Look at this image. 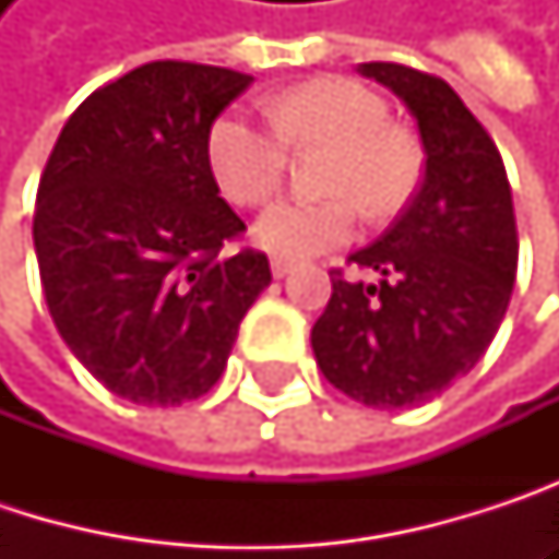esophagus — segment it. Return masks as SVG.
Wrapping results in <instances>:
<instances>
[{
	"label": "esophagus",
	"instance_id": "1",
	"mask_svg": "<svg viewBox=\"0 0 559 559\" xmlns=\"http://www.w3.org/2000/svg\"><path fill=\"white\" fill-rule=\"evenodd\" d=\"M290 269H294V265H290L287 259H272V275H275V278H284V275H290Z\"/></svg>",
	"mask_w": 559,
	"mask_h": 559
}]
</instances>
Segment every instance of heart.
<instances>
[{
  "instance_id": "1",
  "label": "heart",
  "mask_w": 559,
  "mask_h": 559,
  "mask_svg": "<svg viewBox=\"0 0 559 559\" xmlns=\"http://www.w3.org/2000/svg\"><path fill=\"white\" fill-rule=\"evenodd\" d=\"M272 126L226 112L210 129V168L236 206H262L284 180L287 148H330L323 200H281L265 210L252 239L278 259H310L343 246L356 229V204L389 216L417 180V148L389 126L385 99L359 80L320 76L265 103Z\"/></svg>"
}]
</instances>
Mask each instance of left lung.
Wrapping results in <instances>:
<instances>
[{
	"label": "left lung",
	"instance_id": "left-lung-1",
	"mask_svg": "<svg viewBox=\"0 0 559 559\" xmlns=\"http://www.w3.org/2000/svg\"><path fill=\"white\" fill-rule=\"evenodd\" d=\"M417 119L424 183L404 213L349 262L379 284L330 272L310 330L326 382L369 407H414L463 379L502 326L518 229L502 155L453 86L404 63H359Z\"/></svg>",
	"mask_w": 559,
	"mask_h": 559
}]
</instances>
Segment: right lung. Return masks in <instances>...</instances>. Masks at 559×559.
I'll return each instance as SVG.
<instances>
[{"instance_id":"1","label":"right lung","mask_w":559,"mask_h":559,"mask_svg":"<svg viewBox=\"0 0 559 559\" xmlns=\"http://www.w3.org/2000/svg\"><path fill=\"white\" fill-rule=\"evenodd\" d=\"M249 83L210 63H142L76 106L41 174L32 233L48 310L70 353L126 401L206 394L272 284L265 252H226L246 223L206 152Z\"/></svg>"}]
</instances>
